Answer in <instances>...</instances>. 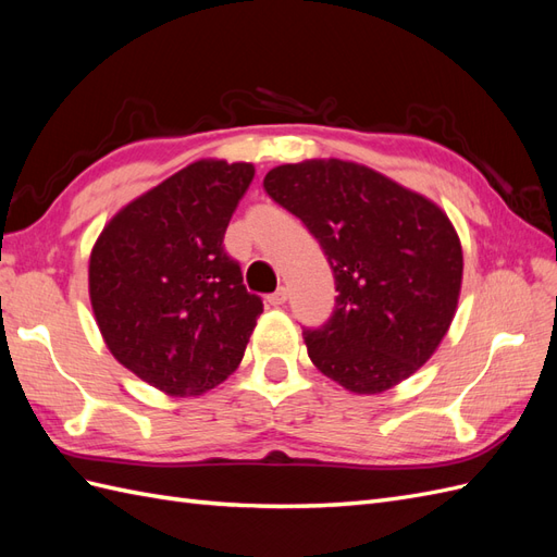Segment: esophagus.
Segmentation results:
<instances>
[{
    "mask_svg": "<svg viewBox=\"0 0 557 557\" xmlns=\"http://www.w3.org/2000/svg\"><path fill=\"white\" fill-rule=\"evenodd\" d=\"M285 299H288V290H285V288H278L274 295L267 297V301H269V305H272V307H283Z\"/></svg>",
    "mask_w": 557,
    "mask_h": 557,
    "instance_id": "obj_1",
    "label": "esophagus"
}]
</instances>
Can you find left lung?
Instances as JSON below:
<instances>
[{
  "label": "left lung",
  "mask_w": 557,
  "mask_h": 557,
  "mask_svg": "<svg viewBox=\"0 0 557 557\" xmlns=\"http://www.w3.org/2000/svg\"><path fill=\"white\" fill-rule=\"evenodd\" d=\"M264 190L325 250L336 307L307 330L311 362L356 395L391 391L446 336L462 288V246L446 211L367 164H278Z\"/></svg>",
  "instance_id": "8db88e82"
}]
</instances>
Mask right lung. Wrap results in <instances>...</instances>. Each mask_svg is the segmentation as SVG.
I'll use <instances>...</instances> for the list:
<instances>
[{"label": "right lung", "instance_id": "add662e5", "mask_svg": "<svg viewBox=\"0 0 557 557\" xmlns=\"http://www.w3.org/2000/svg\"><path fill=\"white\" fill-rule=\"evenodd\" d=\"M256 176L201 158L134 197L90 250V305L111 356L170 397L205 395L239 367L262 313L225 230Z\"/></svg>", "mask_w": 557, "mask_h": 557}]
</instances>
